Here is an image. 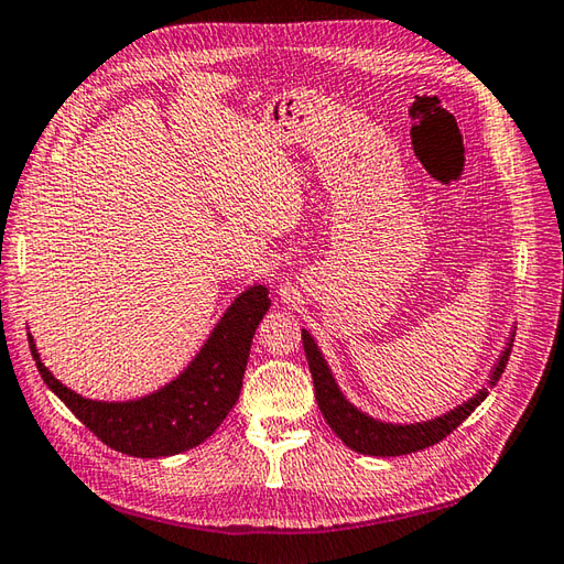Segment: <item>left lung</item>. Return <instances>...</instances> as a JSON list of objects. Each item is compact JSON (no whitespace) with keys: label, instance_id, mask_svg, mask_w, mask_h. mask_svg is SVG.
Segmentation results:
<instances>
[{"label":"left lung","instance_id":"obj_1","mask_svg":"<svg viewBox=\"0 0 564 564\" xmlns=\"http://www.w3.org/2000/svg\"><path fill=\"white\" fill-rule=\"evenodd\" d=\"M303 346H305L310 373H313L315 398L322 414H325L327 424L332 426L334 434L346 443V446L364 455L388 458V455H406V453H416L434 446V443L453 434V429H458L465 419L475 412V406L487 398V388H482L475 398L463 402L460 406H455V410H451L448 414L436 416L431 419V422H422V424L402 426V424L378 422V419L358 412L356 406L344 398L341 390L337 388V382H334L327 361L322 358L317 349L315 339L310 337L305 329H303ZM509 354H511V344L501 351L499 361L492 370V378H489V386H497V380L501 378V373H505Z\"/></svg>","mask_w":564,"mask_h":564}]
</instances>
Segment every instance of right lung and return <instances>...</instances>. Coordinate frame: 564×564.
<instances>
[{"label":"right lung","instance_id":"add662e5","mask_svg":"<svg viewBox=\"0 0 564 564\" xmlns=\"http://www.w3.org/2000/svg\"><path fill=\"white\" fill-rule=\"evenodd\" d=\"M269 305V291L251 285L227 307L182 376L148 398L130 402H97L72 392L41 364L33 339L29 344L45 386L94 436L118 453L162 458L198 446L223 424L242 390L251 339Z\"/></svg>","mask_w":564,"mask_h":564}]
</instances>
